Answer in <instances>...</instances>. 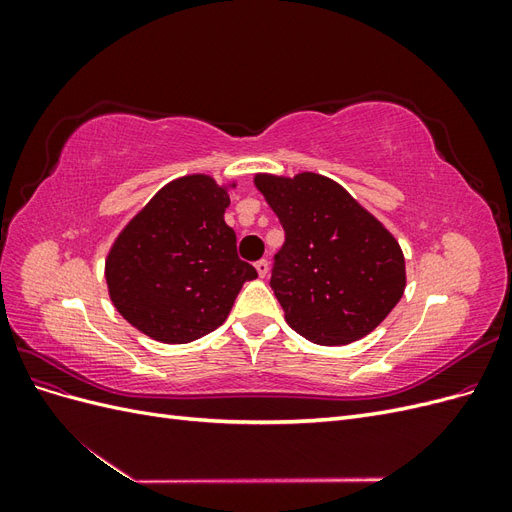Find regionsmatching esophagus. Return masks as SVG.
Segmentation results:
<instances>
[{
    "label": "esophagus",
    "mask_w": 512,
    "mask_h": 512,
    "mask_svg": "<svg viewBox=\"0 0 512 512\" xmlns=\"http://www.w3.org/2000/svg\"><path fill=\"white\" fill-rule=\"evenodd\" d=\"M256 271H258L260 277H267V273H269V262H267V260H258V262H256Z\"/></svg>",
    "instance_id": "obj_1"
}]
</instances>
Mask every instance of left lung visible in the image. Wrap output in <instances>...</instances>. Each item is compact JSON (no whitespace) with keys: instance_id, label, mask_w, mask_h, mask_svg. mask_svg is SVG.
<instances>
[{"instance_id":"1","label":"left lung","mask_w":512,"mask_h":512,"mask_svg":"<svg viewBox=\"0 0 512 512\" xmlns=\"http://www.w3.org/2000/svg\"><path fill=\"white\" fill-rule=\"evenodd\" d=\"M254 183L286 232L271 288L290 329L320 346L374 331L406 288L404 254L391 232L322 175H256Z\"/></svg>"}]
</instances>
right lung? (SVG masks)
I'll return each instance as SVG.
<instances>
[{
	"mask_svg": "<svg viewBox=\"0 0 512 512\" xmlns=\"http://www.w3.org/2000/svg\"><path fill=\"white\" fill-rule=\"evenodd\" d=\"M226 188L207 175L168 183L121 230L106 258L117 312L162 344H188L228 318L258 273L237 256Z\"/></svg>",
	"mask_w": 512,
	"mask_h": 512,
	"instance_id": "add662e5",
	"label": "right lung"
}]
</instances>
